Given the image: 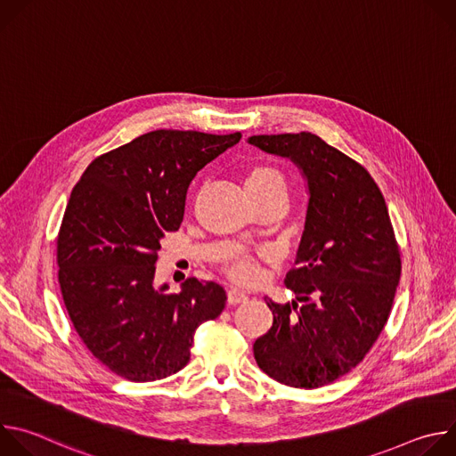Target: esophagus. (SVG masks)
Wrapping results in <instances>:
<instances>
[{"label": "esophagus", "instance_id": "1", "mask_svg": "<svg viewBox=\"0 0 456 456\" xmlns=\"http://www.w3.org/2000/svg\"><path fill=\"white\" fill-rule=\"evenodd\" d=\"M248 296L243 292V290H238V289H229L227 290V301L229 305H238V303H243L247 301Z\"/></svg>", "mask_w": 456, "mask_h": 456}]
</instances>
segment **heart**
<instances>
[{"mask_svg": "<svg viewBox=\"0 0 456 456\" xmlns=\"http://www.w3.org/2000/svg\"><path fill=\"white\" fill-rule=\"evenodd\" d=\"M245 189L250 194V199L262 200L273 194H285V178L283 175L265 164L252 166L245 175ZM225 274L236 283H252L257 278V265L250 256H232L225 264Z\"/></svg>", "mask_w": 456, "mask_h": 456, "instance_id": "b5f03b06", "label": "heart"}]
</instances>
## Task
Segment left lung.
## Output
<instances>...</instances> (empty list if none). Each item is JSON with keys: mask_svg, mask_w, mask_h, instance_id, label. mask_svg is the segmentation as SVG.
<instances>
[{"mask_svg": "<svg viewBox=\"0 0 456 456\" xmlns=\"http://www.w3.org/2000/svg\"><path fill=\"white\" fill-rule=\"evenodd\" d=\"M248 144L290 159L306 180L308 206L296 267V301L267 299L274 321L254 359L274 380L314 389L355 368L377 341L401 280V254L370 173L314 134L252 135Z\"/></svg>", "mask_w": 456, "mask_h": 456, "instance_id": "left-lung-1", "label": "left lung"}]
</instances>
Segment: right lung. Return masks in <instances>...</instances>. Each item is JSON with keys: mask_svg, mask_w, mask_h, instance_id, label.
I'll return each mask as SVG.
<instances>
[{"mask_svg": "<svg viewBox=\"0 0 456 456\" xmlns=\"http://www.w3.org/2000/svg\"><path fill=\"white\" fill-rule=\"evenodd\" d=\"M240 139L157 129L97 157L76 183L57 236L59 285L79 338L113 373L150 382L180 371L194 332L222 314L218 283L187 278L167 294L155 264L192 178Z\"/></svg>", "mask_w": 456, "mask_h": 456, "instance_id": "right-lung-1", "label": "right lung"}]
</instances>
